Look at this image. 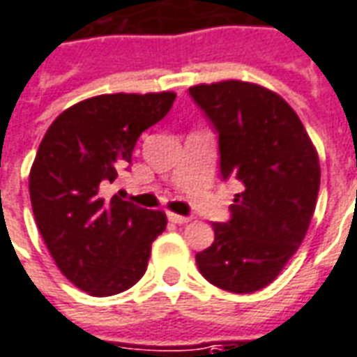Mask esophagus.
<instances>
[{"mask_svg": "<svg viewBox=\"0 0 357 357\" xmlns=\"http://www.w3.org/2000/svg\"><path fill=\"white\" fill-rule=\"evenodd\" d=\"M168 220L174 222V224H187V222H189V216H181V214L168 213Z\"/></svg>", "mask_w": 357, "mask_h": 357, "instance_id": "34e87169", "label": "esophagus"}]
</instances>
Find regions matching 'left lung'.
<instances>
[{"label": "left lung", "instance_id": "obj_1", "mask_svg": "<svg viewBox=\"0 0 357 357\" xmlns=\"http://www.w3.org/2000/svg\"><path fill=\"white\" fill-rule=\"evenodd\" d=\"M189 92L218 131L222 178L241 185L230 222H214L197 266L222 290L251 294L282 273L307 234L321 185L317 149L290 104L261 84L230 79Z\"/></svg>", "mask_w": 357, "mask_h": 357}]
</instances>
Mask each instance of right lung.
<instances>
[{"label":"right lung","mask_w":357,"mask_h":357,"mask_svg":"<svg viewBox=\"0 0 357 357\" xmlns=\"http://www.w3.org/2000/svg\"><path fill=\"white\" fill-rule=\"evenodd\" d=\"M176 92L100 94L61 112L48 127L29 176L32 213L57 268L91 296L129 290L143 278L166 214L102 187L131 162L137 139L158 123Z\"/></svg>","instance_id":"add662e5"}]
</instances>
